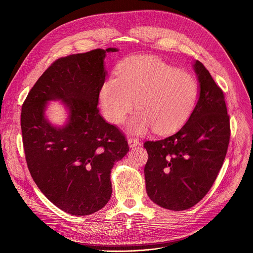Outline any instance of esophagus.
<instances>
[{
	"mask_svg": "<svg viewBox=\"0 0 253 253\" xmlns=\"http://www.w3.org/2000/svg\"><path fill=\"white\" fill-rule=\"evenodd\" d=\"M140 142L138 139L136 138H129L128 139V144H129V148H134L136 145H138Z\"/></svg>",
	"mask_w": 253,
	"mask_h": 253,
	"instance_id": "esophagus-1",
	"label": "esophagus"
}]
</instances>
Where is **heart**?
<instances>
[{
    "label": "heart",
    "mask_w": 253,
    "mask_h": 253,
    "mask_svg": "<svg viewBox=\"0 0 253 253\" xmlns=\"http://www.w3.org/2000/svg\"><path fill=\"white\" fill-rule=\"evenodd\" d=\"M198 97L193 77L152 56H133L118 66L117 79L106 81L99 92L104 117L123 122L133 109L138 112L128 129L142 134L154 128L159 134L178 129L192 115Z\"/></svg>",
    "instance_id": "1"
}]
</instances>
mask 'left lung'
Masks as SVG:
<instances>
[{
  "label": "left lung",
  "mask_w": 253,
  "mask_h": 253,
  "mask_svg": "<svg viewBox=\"0 0 253 253\" xmlns=\"http://www.w3.org/2000/svg\"><path fill=\"white\" fill-rule=\"evenodd\" d=\"M199 97L189 120L177 132L145 141V189L151 200L180 211L201 201L213 184L227 155L230 119L222 90L205 66L194 61Z\"/></svg>",
  "instance_id": "8db88e82"
}]
</instances>
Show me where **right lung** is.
Returning <instances> with one entry per match:
<instances>
[{"instance_id": "obj_1", "label": "right lung", "mask_w": 253, "mask_h": 253, "mask_svg": "<svg viewBox=\"0 0 253 253\" xmlns=\"http://www.w3.org/2000/svg\"><path fill=\"white\" fill-rule=\"evenodd\" d=\"M117 48L61 57L39 78L21 109L22 141L31 175L59 209L72 215L100 210L112 196L111 172L129 152L125 136L99 115L104 58ZM50 101L68 114L63 126L45 116Z\"/></svg>"}]
</instances>
